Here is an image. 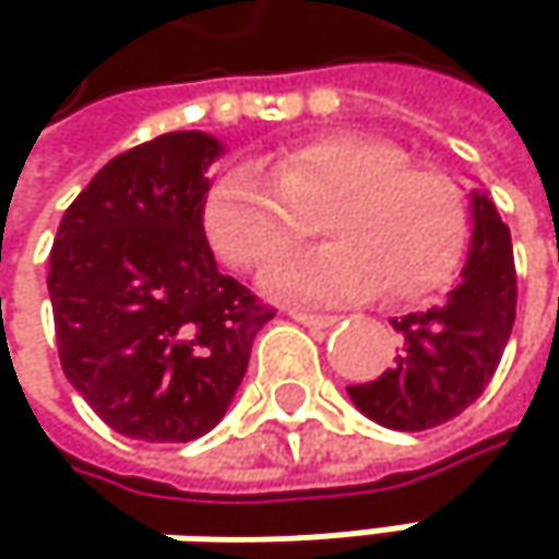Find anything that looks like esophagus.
Instances as JSON below:
<instances>
[{
    "instance_id": "obj_1",
    "label": "esophagus",
    "mask_w": 559,
    "mask_h": 559,
    "mask_svg": "<svg viewBox=\"0 0 559 559\" xmlns=\"http://www.w3.org/2000/svg\"><path fill=\"white\" fill-rule=\"evenodd\" d=\"M290 317L297 320V323H304V326H317V330H323V326H333L340 317H333V313H310V310H290Z\"/></svg>"
}]
</instances>
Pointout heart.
Listing matches in <instances>:
<instances>
[{
  "mask_svg": "<svg viewBox=\"0 0 559 559\" xmlns=\"http://www.w3.org/2000/svg\"><path fill=\"white\" fill-rule=\"evenodd\" d=\"M269 174L233 168L203 200V233L236 272L255 275L307 239V216L330 203L320 252L275 269L265 290L284 300H356L389 287L420 297L450 278L466 249L456 180L376 135H320L290 145Z\"/></svg>",
  "mask_w": 559,
  "mask_h": 559,
  "instance_id": "heart-1",
  "label": "heart"
}]
</instances>
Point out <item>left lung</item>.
<instances>
[{
	"label": "left lung",
	"instance_id": "left-lung-1",
	"mask_svg": "<svg viewBox=\"0 0 559 559\" xmlns=\"http://www.w3.org/2000/svg\"><path fill=\"white\" fill-rule=\"evenodd\" d=\"M518 307L511 233L496 203L473 193V242L456 287L430 310L391 320L394 366L349 385L353 404L391 430H427L463 414L492 382Z\"/></svg>",
	"mask_w": 559,
	"mask_h": 559
}]
</instances>
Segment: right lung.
Segmentation results:
<instances>
[{"label": "right lung", "instance_id": "obj_1", "mask_svg": "<svg viewBox=\"0 0 559 559\" xmlns=\"http://www.w3.org/2000/svg\"><path fill=\"white\" fill-rule=\"evenodd\" d=\"M219 142L168 132L116 155L67 206L48 290L57 356L119 433L187 443L219 424L275 317L216 269L203 233Z\"/></svg>", "mask_w": 559, "mask_h": 559}]
</instances>
